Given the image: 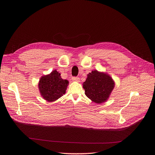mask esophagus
Here are the masks:
<instances>
[{
    "label": "esophagus",
    "instance_id": "obj_1",
    "mask_svg": "<svg viewBox=\"0 0 155 155\" xmlns=\"http://www.w3.org/2000/svg\"><path fill=\"white\" fill-rule=\"evenodd\" d=\"M72 80L73 81H76V82H79L80 79H79V77H72Z\"/></svg>",
    "mask_w": 155,
    "mask_h": 155
}]
</instances>
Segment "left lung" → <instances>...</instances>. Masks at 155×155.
I'll return each instance as SVG.
<instances>
[{"mask_svg": "<svg viewBox=\"0 0 155 155\" xmlns=\"http://www.w3.org/2000/svg\"><path fill=\"white\" fill-rule=\"evenodd\" d=\"M83 87L89 99L96 104H101L109 97L114 87V81L109 74L95 70L87 75Z\"/></svg>", "mask_w": 155, "mask_h": 155, "instance_id": "left-lung-1", "label": "left lung"}]
</instances>
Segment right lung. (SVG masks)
<instances>
[{
  "instance_id": "add662e5",
  "label": "right lung",
  "mask_w": 155,
  "mask_h": 155,
  "mask_svg": "<svg viewBox=\"0 0 155 155\" xmlns=\"http://www.w3.org/2000/svg\"><path fill=\"white\" fill-rule=\"evenodd\" d=\"M68 81L63 79L55 70L50 74L42 76L39 82V89L44 99L49 102L58 100L66 92Z\"/></svg>"
}]
</instances>
